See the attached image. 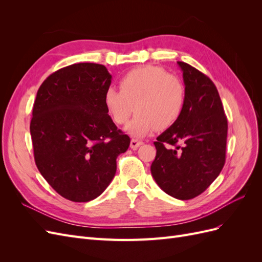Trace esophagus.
Listing matches in <instances>:
<instances>
[{
    "label": "esophagus",
    "mask_w": 262,
    "mask_h": 262,
    "mask_svg": "<svg viewBox=\"0 0 262 262\" xmlns=\"http://www.w3.org/2000/svg\"><path fill=\"white\" fill-rule=\"evenodd\" d=\"M142 144H143V142H142V141L137 140V139H132L131 140V143H130V147L133 148V149H137Z\"/></svg>",
    "instance_id": "1"
}]
</instances>
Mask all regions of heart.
<instances>
[{
	"label": "heart",
	"mask_w": 262,
	"mask_h": 262,
	"mask_svg": "<svg viewBox=\"0 0 262 262\" xmlns=\"http://www.w3.org/2000/svg\"><path fill=\"white\" fill-rule=\"evenodd\" d=\"M105 106L113 120L124 125L136 110L137 116L126 128L133 137H144L152 130L170 128L186 105V86L176 75L158 67H142L126 73L120 91L105 92Z\"/></svg>",
	"instance_id": "b5f03b06"
}]
</instances>
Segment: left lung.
<instances>
[{"label":"left lung","instance_id":"8db88e82","mask_svg":"<svg viewBox=\"0 0 262 262\" xmlns=\"http://www.w3.org/2000/svg\"><path fill=\"white\" fill-rule=\"evenodd\" d=\"M178 66L186 86L185 109L154 142L150 172L163 191L190 200L205 191L223 169L228 126L216 86L188 63L179 61Z\"/></svg>","mask_w":262,"mask_h":262}]
</instances>
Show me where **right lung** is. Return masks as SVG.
I'll list each match as a JSON object with an SVG mask.
<instances>
[{
	"instance_id": "1",
	"label": "right lung",
	"mask_w": 262,
	"mask_h": 262,
	"mask_svg": "<svg viewBox=\"0 0 262 262\" xmlns=\"http://www.w3.org/2000/svg\"><path fill=\"white\" fill-rule=\"evenodd\" d=\"M106 67L76 63L49 75L37 92L30 121L38 170L73 202L96 199L112 182L117 157L130 145L105 106Z\"/></svg>"
}]
</instances>
